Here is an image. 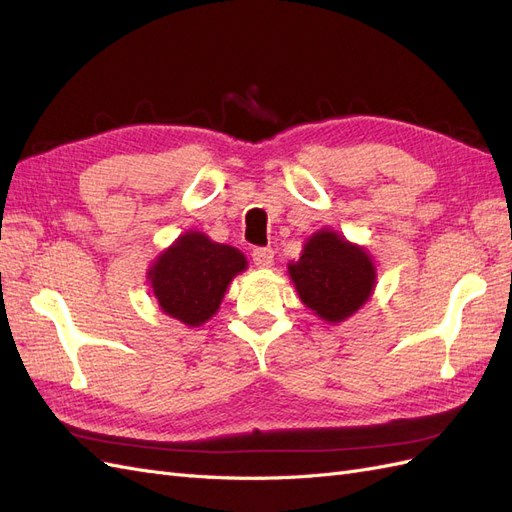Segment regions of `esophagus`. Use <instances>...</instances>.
I'll use <instances>...</instances> for the list:
<instances>
[{
  "instance_id": "obj_1",
  "label": "esophagus",
  "mask_w": 512,
  "mask_h": 512,
  "mask_svg": "<svg viewBox=\"0 0 512 512\" xmlns=\"http://www.w3.org/2000/svg\"><path fill=\"white\" fill-rule=\"evenodd\" d=\"M254 265L260 269H269L273 265V250L271 247H258V250L252 252Z\"/></svg>"
}]
</instances>
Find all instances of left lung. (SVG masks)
<instances>
[{"label": "left lung", "instance_id": "obj_1", "mask_svg": "<svg viewBox=\"0 0 512 512\" xmlns=\"http://www.w3.org/2000/svg\"><path fill=\"white\" fill-rule=\"evenodd\" d=\"M288 275L303 305L329 324L354 316L376 288V265L367 247L350 243L337 230L322 228L303 245Z\"/></svg>", "mask_w": 512, "mask_h": 512}]
</instances>
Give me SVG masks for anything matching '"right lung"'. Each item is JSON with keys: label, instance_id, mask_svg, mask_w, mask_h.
Masks as SVG:
<instances>
[{"label": "right lung", "instance_id": "1", "mask_svg": "<svg viewBox=\"0 0 512 512\" xmlns=\"http://www.w3.org/2000/svg\"><path fill=\"white\" fill-rule=\"evenodd\" d=\"M245 269L247 260L237 247L188 230L151 262L147 282L166 316L200 327L215 316L226 288Z\"/></svg>", "mask_w": 512, "mask_h": 512}]
</instances>
